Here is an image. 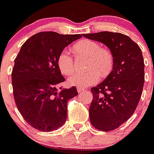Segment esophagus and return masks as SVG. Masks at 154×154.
I'll return each mask as SVG.
<instances>
[{"mask_svg": "<svg viewBox=\"0 0 154 154\" xmlns=\"http://www.w3.org/2000/svg\"><path fill=\"white\" fill-rule=\"evenodd\" d=\"M77 92L80 94V93H81L82 91H83V90H84V88H79V87H77Z\"/></svg>", "mask_w": 154, "mask_h": 154, "instance_id": "34e87169", "label": "esophagus"}]
</instances>
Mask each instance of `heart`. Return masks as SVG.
Here are the masks:
<instances>
[{
    "label": "heart",
    "instance_id": "b5f03b06",
    "mask_svg": "<svg viewBox=\"0 0 154 154\" xmlns=\"http://www.w3.org/2000/svg\"><path fill=\"white\" fill-rule=\"evenodd\" d=\"M72 51L77 57H86L85 68L88 69L82 74H75L70 77L68 83L70 86L84 88L95 83L100 76L106 77L110 74L114 66V57L111 51L100 48L96 42L90 39H81L73 45ZM57 66L65 76H69L74 71L72 57L63 51L57 59Z\"/></svg>",
    "mask_w": 154,
    "mask_h": 154
}]
</instances>
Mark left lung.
I'll return each instance as SVG.
<instances>
[{"mask_svg": "<svg viewBox=\"0 0 154 154\" xmlns=\"http://www.w3.org/2000/svg\"><path fill=\"white\" fill-rule=\"evenodd\" d=\"M102 42L114 57L112 71L102 83L91 88L89 107L91 125L102 131H111L127 122L138 106L144 83V64L139 46L120 32L103 31L83 34Z\"/></svg>", "mask_w": 154, "mask_h": 154, "instance_id": "left-lung-1", "label": "left lung"}]
</instances>
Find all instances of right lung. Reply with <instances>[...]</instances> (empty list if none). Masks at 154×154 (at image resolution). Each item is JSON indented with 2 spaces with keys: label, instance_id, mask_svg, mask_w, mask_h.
I'll return each instance as SVG.
<instances>
[{
  "label": "right lung",
  "instance_id": "obj_1",
  "mask_svg": "<svg viewBox=\"0 0 154 154\" xmlns=\"http://www.w3.org/2000/svg\"><path fill=\"white\" fill-rule=\"evenodd\" d=\"M82 35L40 32L21 46L15 60L12 83L15 104L33 128L50 132L65 124L68 100L77 95L75 86L60 88L66 79L57 66L64 48Z\"/></svg>",
  "mask_w": 154,
  "mask_h": 154
}]
</instances>
